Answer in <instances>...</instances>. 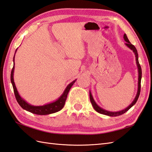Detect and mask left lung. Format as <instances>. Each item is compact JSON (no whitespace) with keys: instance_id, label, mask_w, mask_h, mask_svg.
Listing matches in <instances>:
<instances>
[{"instance_id":"1","label":"left lung","mask_w":152,"mask_h":152,"mask_svg":"<svg viewBox=\"0 0 152 152\" xmlns=\"http://www.w3.org/2000/svg\"><path fill=\"white\" fill-rule=\"evenodd\" d=\"M124 39L125 40V41L126 42V43H125V45L128 47L129 48L131 49V50L133 52L134 54H135V59H136V63H137V68H138V72H139V77H138V89H137V93L135 96V99L133 100V101L132 102V103L130 104L128 107H126V109H123V110L119 111H116V112H113V111H109L107 110H105V109H102V107H100L99 105H98V104L95 102L94 98L92 96V94H91V91H89V96H90V100L91 104H92V105L93 108L95 109V111H97L98 113H99L100 114H103V115H107L109 116H120L122 114L125 113L126 111H128L129 109L131 108L133 105H134L135 104V103L137 102V100H138L139 96L140 95V82H141V78H142V69H141L140 65L139 64V58H138V53H137V50L136 48L135 47V46L133 45L131 43H130L128 37H127L126 34H124Z\"/></svg>"}]
</instances>
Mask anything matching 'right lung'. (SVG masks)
<instances>
[{
    "mask_svg": "<svg viewBox=\"0 0 152 152\" xmlns=\"http://www.w3.org/2000/svg\"><path fill=\"white\" fill-rule=\"evenodd\" d=\"M17 50H15V52ZM14 58H15V55H14V57H13V63H14ZM14 69H15V63H14L13 64V69L11 72V76L10 77H11V82L13 86L14 94H15V96L17 102H18V104L20 105V106L23 109H25L26 111H29L31 113L36 114L39 115H45L54 113L58 112L61 110V109H62L65 105V101L66 100V98H67V95L70 89V88H71V87L73 86V84L75 83L76 80H74L73 82L70 83L65 88V89L64 91H63V94L60 96V97L58 98V99H57L56 101L52 102V103H49L43 105L36 106V105H30V104H28V102H26L23 99V98L20 97L18 91H17L15 82H14V80H13Z\"/></svg>",
    "mask_w": 152,
    "mask_h": 152,
    "instance_id": "obj_1",
    "label": "right lung"
}]
</instances>
